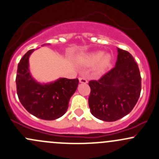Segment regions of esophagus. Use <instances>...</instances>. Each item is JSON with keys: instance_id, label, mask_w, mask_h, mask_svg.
Segmentation results:
<instances>
[{"instance_id": "esophagus-1", "label": "esophagus", "mask_w": 159, "mask_h": 159, "mask_svg": "<svg viewBox=\"0 0 159 159\" xmlns=\"http://www.w3.org/2000/svg\"><path fill=\"white\" fill-rule=\"evenodd\" d=\"M79 81L80 83H82V84H87L88 83V80L86 79L85 78H84V77H81V78H79Z\"/></svg>"}]
</instances>
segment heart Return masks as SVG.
Returning a JSON list of instances; mask_svg holds the SVG:
<instances>
[{"instance_id":"1","label":"heart","mask_w":159,"mask_h":159,"mask_svg":"<svg viewBox=\"0 0 159 159\" xmlns=\"http://www.w3.org/2000/svg\"><path fill=\"white\" fill-rule=\"evenodd\" d=\"M111 57L108 54L102 56V53H95V54H91L88 57L87 64L89 65H93L99 61L96 70H97L98 73H101L109 65Z\"/></svg>"}]
</instances>
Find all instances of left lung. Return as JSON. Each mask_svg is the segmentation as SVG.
<instances>
[{
	"label": "left lung",
	"mask_w": 159,
	"mask_h": 159,
	"mask_svg": "<svg viewBox=\"0 0 159 159\" xmlns=\"http://www.w3.org/2000/svg\"><path fill=\"white\" fill-rule=\"evenodd\" d=\"M91 113L105 121H115L131 111L139 98L142 78L137 63L128 51L118 48L115 68L98 81H90Z\"/></svg>",
	"instance_id": "8db88e82"
}]
</instances>
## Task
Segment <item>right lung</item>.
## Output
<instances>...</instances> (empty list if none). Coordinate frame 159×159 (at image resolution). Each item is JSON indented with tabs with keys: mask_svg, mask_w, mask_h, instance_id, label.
<instances>
[{
	"mask_svg": "<svg viewBox=\"0 0 159 159\" xmlns=\"http://www.w3.org/2000/svg\"><path fill=\"white\" fill-rule=\"evenodd\" d=\"M33 51L34 49L28 51L17 66V96L21 105L34 116L48 121L55 120L67 111L79 81L78 78H61L48 84L37 82L29 70V57Z\"/></svg>",
	"mask_w": 159,
	"mask_h": 159,
	"instance_id": "obj_1",
	"label": "right lung"
}]
</instances>
